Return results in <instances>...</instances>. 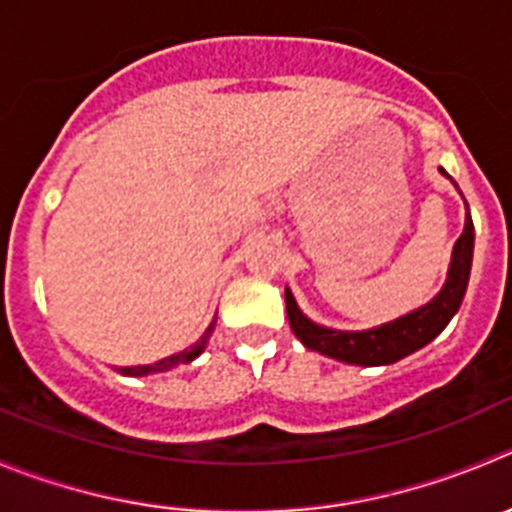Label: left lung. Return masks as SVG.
I'll return each instance as SVG.
<instances>
[{
  "label": "left lung",
  "mask_w": 512,
  "mask_h": 512,
  "mask_svg": "<svg viewBox=\"0 0 512 512\" xmlns=\"http://www.w3.org/2000/svg\"><path fill=\"white\" fill-rule=\"evenodd\" d=\"M440 173L447 175L442 168ZM472 246H475V231H472V218L470 211H467L465 228H462L460 238H457L455 248H452L447 281L440 289V294L432 301H427L425 306H420V309L399 316L394 321H387L382 326H374V329H364V332H342V329H329V326L314 324L296 306L291 289H286V314H289L291 329H294L296 339L306 349H314V352L339 359L344 364L382 367V364L399 362L407 354L417 352L425 344H430L450 324L452 316L457 314V309L462 304V296H465L467 281H470Z\"/></svg>",
  "instance_id": "1"
}]
</instances>
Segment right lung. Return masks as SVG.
Listing matches in <instances>:
<instances>
[{
    "label": "right lung",
    "instance_id": "right-lung-1",
    "mask_svg": "<svg viewBox=\"0 0 512 512\" xmlns=\"http://www.w3.org/2000/svg\"><path fill=\"white\" fill-rule=\"evenodd\" d=\"M213 326H216V321H213V324L208 326L206 332H203V337L198 339V342L193 344V347L183 349V352H178V354H170V357L160 359V362H155V364H138V367H120V374H128V377H145V374L165 372V369H173V367H180V364L193 362V359H196L198 354H201L203 349H206L208 339H211V334H213Z\"/></svg>",
    "mask_w": 512,
    "mask_h": 512
}]
</instances>
